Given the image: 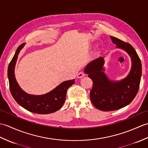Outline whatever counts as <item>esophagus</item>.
Returning a JSON list of instances; mask_svg holds the SVG:
<instances>
[{
    "instance_id": "34e87169",
    "label": "esophagus",
    "mask_w": 148,
    "mask_h": 148,
    "mask_svg": "<svg viewBox=\"0 0 148 148\" xmlns=\"http://www.w3.org/2000/svg\"><path fill=\"white\" fill-rule=\"evenodd\" d=\"M84 76H85V74H84V73H83V72H79V73H78L77 75V78H81V77H83Z\"/></svg>"
}]
</instances>
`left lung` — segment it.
I'll list each match as a JSON object with an SVG mask.
<instances>
[{"label": "left lung", "instance_id": "obj_1", "mask_svg": "<svg viewBox=\"0 0 148 148\" xmlns=\"http://www.w3.org/2000/svg\"><path fill=\"white\" fill-rule=\"evenodd\" d=\"M116 48L126 51L130 56L132 67L128 76L119 81L110 79L104 72V58L94 60L84 68L93 81L90 91V100L97 109L103 111H111L124 108L132 101L139 88L142 65L136 50L129 43L111 36Z\"/></svg>", "mask_w": 148, "mask_h": 148}]
</instances>
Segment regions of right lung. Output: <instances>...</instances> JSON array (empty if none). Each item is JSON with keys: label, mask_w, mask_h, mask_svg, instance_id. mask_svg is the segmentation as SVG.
<instances>
[{"label": "right lung", "mask_w": 148, "mask_h": 148, "mask_svg": "<svg viewBox=\"0 0 148 148\" xmlns=\"http://www.w3.org/2000/svg\"><path fill=\"white\" fill-rule=\"evenodd\" d=\"M25 43L18 47L9 65L8 76L12 96L19 105L27 111L37 114H47L60 109L65 100L67 90L74 83L75 79L62 82L49 92L40 95L26 93L19 86L14 74V69L18 56Z\"/></svg>", "instance_id": "1"}]
</instances>
